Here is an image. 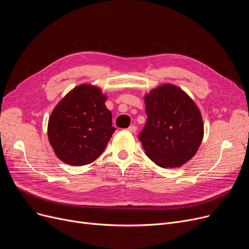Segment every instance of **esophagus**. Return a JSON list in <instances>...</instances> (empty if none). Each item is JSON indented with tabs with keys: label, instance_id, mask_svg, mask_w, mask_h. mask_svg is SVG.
I'll return each mask as SVG.
<instances>
[{
	"label": "esophagus",
	"instance_id": "esophagus-1",
	"mask_svg": "<svg viewBox=\"0 0 249 249\" xmlns=\"http://www.w3.org/2000/svg\"><path fill=\"white\" fill-rule=\"evenodd\" d=\"M127 129H128V131L131 132V133L135 134V133L137 132V126H136V125H134V124H132V125H129V126H128V128H127Z\"/></svg>",
	"mask_w": 249,
	"mask_h": 249
}]
</instances>
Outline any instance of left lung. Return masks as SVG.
Segmentation results:
<instances>
[{
	"mask_svg": "<svg viewBox=\"0 0 249 249\" xmlns=\"http://www.w3.org/2000/svg\"><path fill=\"white\" fill-rule=\"evenodd\" d=\"M144 101L148 120L139 140L146 155L162 168L182 166L196 155L204 138L197 105L170 83L152 89Z\"/></svg>",
	"mask_w": 249,
	"mask_h": 249,
	"instance_id": "obj_1",
	"label": "left lung"
}]
</instances>
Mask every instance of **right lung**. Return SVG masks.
Instances as JSON below:
<instances>
[{"label":"right lung","instance_id":"obj_1","mask_svg":"<svg viewBox=\"0 0 249 249\" xmlns=\"http://www.w3.org/2000/svg\"><path fill=\"white\" fill-rule=\"evenodd\" d=\"M106 99L99 87L81 84L55 105L47 124V136L61 161L83 166L101 155L115 131Z\"/></svg>","mask_w":249,"mask_h":249}]
</instances>
